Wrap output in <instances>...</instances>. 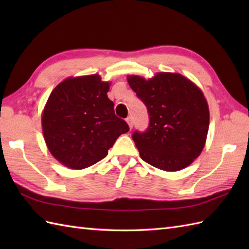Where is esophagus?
Segmentation results:
<instances>
[{"mask_svg": "<svg viewBox=\"0 0 249 249\" xmlns=\"http://www.w3.org/2000/svg\"><path fill=\"white\" fill-rule=\"evenodd\" d=\"M126 122H127L129 128H130V129L133 128V126H134V119H133V116H128V118L126 119Z\"/></svg>", "mask_w": 249, "mask_h": 249, "instance_id": "obj_1", "label": "esophagus"}]
</instances>
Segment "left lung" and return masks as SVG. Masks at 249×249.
Instances as JSON below:
<instances>
[{
  "mask_svg": "<svg viewBox=\"0 0 249 249\" xmlns=\"http://www.w3.org/2000/svg\"><path fill=\"white\" fill-rule=\"evenodd\" d=\"M127 81L150 116L147 129L133 134L142 160L165 171L189 166L202 152L209 130V106L202 91L174 72H158L149 80L128 76Z\"/></svg>",
  "mask_w": 249,
  "mask_h": 249,
  "instance_id": "8db88e82",
  "label": "left lung"
}]
</instances>
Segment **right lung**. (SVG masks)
<instances>
[{
    "label": "right lung",
    "instance_id": "1",
    "mask_svg": "<svg viewBox=\"0 0 249 249\" xmlns=\"http://www.w3.org/2000/svg\"><path fill=\"white\" fill-rule=\"evenodd\" d=\"M109 82L99 75L67 78L54 88L41 115L48 150L71 169H84L108 154L129 127L114 113Z\"/></svg>",
    "mask_w": 249,
    "mask_h": 249
}]
</instances>
